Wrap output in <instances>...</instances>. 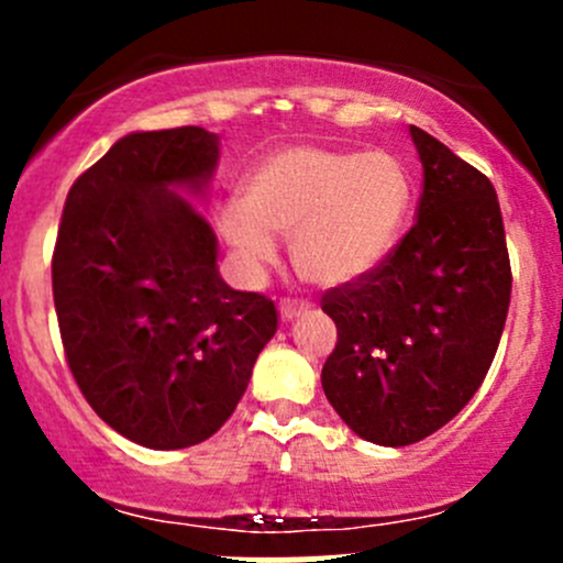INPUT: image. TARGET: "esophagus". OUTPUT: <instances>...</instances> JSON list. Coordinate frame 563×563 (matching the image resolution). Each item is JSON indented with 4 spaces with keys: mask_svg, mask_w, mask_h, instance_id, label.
Returning a JSON list of instances; mask_svg holds the SVG:
<instances>
[{
    "mask_svg": "<svg viewBox=\"0 0 563 563\" xmlns=\"http://www.w3.org/2000/svg\"><path fill=\"white\" fill-rule=\"evenodd\" d=\"M277 308H280V316L286 318V321H294V318H299V316L310 313V308H313V305H310L308 299L283 297V299H280V305H277Z\"/></svg>",
    "mask_w": 563,
    "mask_h": 563,
    "instance_id": "1",
    "label": "esophagus"
}]
</instances>
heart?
Segmentation results:
<instances>
[{
	"mask_svg": "<svg viewBox=\"0 0 563 563\" xmlns=\"http://www.w3.org/2000/svg\"><path fill=\"white\" fill-rule=\"evenodd\" d=\"M411 203V176L389 152L283 146L247 174L220 231L253 269L275 258L280 236L305 280L345 286L389 258Z\"/></svg>",
	"mask_w": 563,
	"mask_h": 563,
	"instance_id": "obj_1",
	"label": "heart"
}]
</instances>
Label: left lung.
Returning a JSON list of instances; mask_svg holds the SVG:
<instances>
[{
    "label": "left lung",
    "instance_id": "8db88e82",
    "mask_svg": "<svg viewBox=\"0 0 563 563\" xmlns=\"http://www.w3.org/2000/svg\"><path fill=\"white\" fill-rule=\"evenodd\" d=\"M424 172L417 223L371 275L323 294L338 345L321 387L360 439L408 446L482 387L512 294L496 187L411 124Z\"/></svg>",
    "mask_w": 563,
    "mask_h": 563
}]
</instances>
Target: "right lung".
Returning a JSON list of instances; mask_svg holds the SVG:
<instances>
[{
	"label": "right lung",
	"instance_id": "add662e5",
	"mask_svg": "<svg viewBox=\"0 0 563 563\" xmlns=\"http://www.w3.org/2000/svg\"><path fill=\"white\" fill-rule=\"evenodd\" d=\"M220 135L203 128L119 139L70 187L51 277L62 345L106 424L150 450L223 428L245 395L277 308L218 272L203 192Z\"/></svg>",
	"mask_w": 563,
	"mask_h": 563
}]
</instances>
